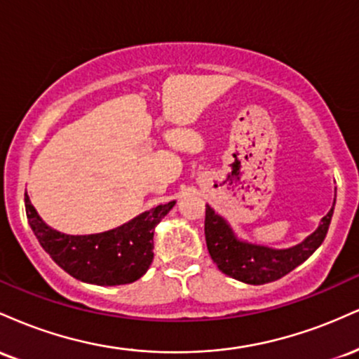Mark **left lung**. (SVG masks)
<instances>
[{
	"instance_id": "1",
	"label": "left lung",
	"mask_w": 359,
	"mask_h": 359,
	"mask_svg": "<svg viewBox=\"0 0 359 359\" xmlns=\"http://www.w3.org/2000/svg\"><path fill=\"white\" fill-rule=\"evenodd\" d=\"M332 212L334 205L323 217L319 228L300 245L287 250H275L238 240L228 222L205 205V243L212 262L222 273L251 285H262L290 273L323 245L331 224Z\"/></svg>"
}]
</instances>
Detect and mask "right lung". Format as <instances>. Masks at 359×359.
<instances>
[{
	"mask_svg": "<svg viewBox=\"0 0 359 359\" xmlns=\"http://www.w3.org/2000/svg\"><path fill=\"white\" fill-rule=\"evenodd\" d=\"M174 204L156 205L111 231L72 236L45 224L25 196L28 222L42 248L74 278L96 285H125L145 275L154 259L155 226Z\"/></svg>",
	"mask_w": 359,
	"mask_h": 359,
	"instance_id": "add662e5",
	"label": "right lung"
}]
</instances>
